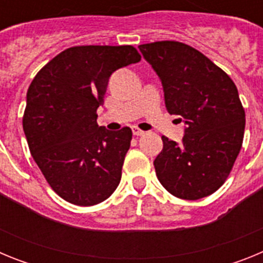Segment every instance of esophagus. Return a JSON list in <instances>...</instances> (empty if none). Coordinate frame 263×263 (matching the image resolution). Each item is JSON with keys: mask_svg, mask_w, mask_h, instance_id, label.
Returning a JSON list of instances; mask_svg holds the SVG:
<instances>
[{"mask_svg": "<svg viewBox=\"0 0 263 263\" xmlns=\"http://www.w3.org/2000/svg\"><path fill=\"white\" fill-rule=\"evenodd\" d=\"M133 134L134 136H143V134H145V132H143V130H141L139 129V127H137V126H133Z\"/></svg>", "mask_w": 263, "mask_h": 263, "instance_id": "34e87169", "label": "esophagus"}]
</instances>
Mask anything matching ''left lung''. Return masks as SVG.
<instances>
[{
	"label": "left lung",
	"mask_w": 263,
	"mask_h": 263,
	"mask_svg": "<svg viewBox=\"0 0 263 263\" xmlns=\"http://www.w3.org/2000/svg\"><path fill=\"white\" fill-rule=\"evenodd\" d=\"M138 48L162 81L167 111L187 126L182 143L162 136L163 148L154 160L158 180L180 199L210 196L225 183L242 146L245 110L236 84L182 42Z\"/></svg>",
	"instance_id": "8db88e82"
}]
</instances>
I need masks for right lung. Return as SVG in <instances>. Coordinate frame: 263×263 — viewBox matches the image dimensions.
Here are the masks:
<instances>
[{
    "instance_id": "add662e5",
    "label": "right lung",
    "mask_w": 263,
    "mask_h": 263,
    "mask_svg": "<svg viewBox=\"0 0 263 263\" xmlns=\"http://www.w3.org/2000/svg\"><path fill=\"white\" fill-rule=\"evenodd\" d=\"M141 60L133 46H75L36 73L27 90L23 130L30 153L62 199L89 206L120 184L132 129L97 125V108L116 69Z\"/></svg>"
}]
</instances>
